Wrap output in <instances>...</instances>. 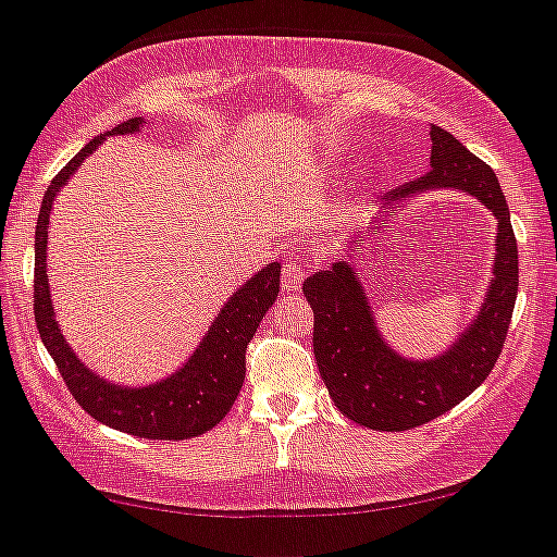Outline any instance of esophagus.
<instances>
[{"label":"esophagus","instance_id":"obj_1","mask_svg":"<svg viewBox=\"0 0 557 557\" xmlns=\"http://www.w3.org/2000/svg\"><path fill=\"white\" fill-rule=\"evenodd\" d=\"M304 277H307V267L301 261H288L283 267V290L294 294V290L301 288Z\"/></svg>","mask_w":557,"mask_h":557}]
</instances>
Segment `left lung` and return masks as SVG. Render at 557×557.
Here are the masks:
<instances>
[{"label":"left lung","mask_w":557,"mask_h":557,"mask_svg":"<svg viewBox=\"0 0 557 557\" xmlns=\"http://www.w3.org/2000/svg\"><path fill=\"white\" fill-rule=\"evenodd\" d=\"M430 173L382 197V210L435 189L467 191L496 215L494 277L480 312L443 355L411 360L384 342L371 301L349 261L309 274L304 296L314 312L312 347L338 411L360 426L403 432L443 417L478 389L505 347L518 298V243L496 173L443 127H430Z\"/></svg>","instance_id":"1"}]
</instances>
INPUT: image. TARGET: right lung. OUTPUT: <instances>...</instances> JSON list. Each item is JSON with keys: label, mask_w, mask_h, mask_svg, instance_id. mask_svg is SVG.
<instances>
[{"label": "right lung", "mask_w": 557, "mask_h": 557, "mask_svg": "<svg viewBox=\"0 0 557 557\" xmlns=\"http://www.w3.org/2000/svg\"><path fill=\"white\" fill-rule=\"evenodd\" d=\"M140 127L144 120L133 116L114 131L92 138L47 186L37 219V237H34V318L69 392L92 419L111 430L149 437V441H189L213 430L237 400L239 386L245 382V349L280 294V263H267L243 288H237V294H232L202 336L200 347L171 376L146 386H125L107 382L92 368H87L69 347L52 312L50 280H47L50 210L58 191L107 136H127L138 133Z\"/></svg>", "instance_id": "1"}]
</instances>
